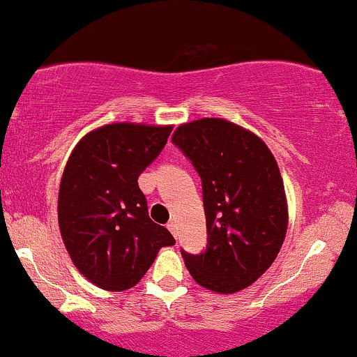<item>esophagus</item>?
Listing matches in <instances>:
<instances>
[{
	"label": "esophagus",
	"mask_w": 357,
	"mask_h": 357,
	"mask_svg": "<svg viewBox=\"0 0 357 357\" xmlns=\"http://www.w3.org/2000/svg\"><path fill=\"white\" fill-rule=\"evenodd\" d=\"M167 227H168V230H170V232L177 237V222H175V220H172V222H168Z\"/></svg>",
	"instance_id": "34e87169"
}]
</instances>
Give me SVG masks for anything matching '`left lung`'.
I'll use <instances>...</instances> for the list:
<instances>
[{
    "mask_svg": "<svg viewBox=\"0 0 357 357\" xmlns=\"http://www.w3.org/2000/svg\"><path fill=\"white\" fill-rule=\"evenodd\" d=\"M172 142L192 161L203 182L208 244L182 251L187 270L204 289L234 294L271 266L287 234L284 180L268 146L223 119L182 123Z\"/></svg>",
    "mask_w": 357,
    "mask_h": 357,
    "instance_id": "8db88e82",
    "label": "left lung"
}]
</instances>
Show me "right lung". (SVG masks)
<instances>
[{"label": "right lung", "mask_w": 357, "mask_h": 357, "mask_svg": "<svg viewBox=\"0 0 357 357\" xmlns=\"http://www.w3.org/2000/svg\"><path fill=\"white\" fill-rule=\"evenodd\" d=\"M172 125L109 123L73 148L58 194V225L77 270L120 292L146 275L174 235L154 223L137 178L167 144Z\"/></svg>", "instance_id": "add662e5"}]
</instances>
